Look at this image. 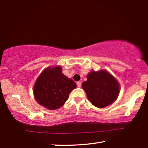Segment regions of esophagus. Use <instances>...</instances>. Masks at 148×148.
Returning a JSON list of instances; mask_svg holds the SVG:
<instances>
[{
  "mask_svg": "<svg viewBox=\"0 0 148 148\" xmlns=\"http://www.w3.org/2000/svg\"><path fill=\"white\" fill-rule=\"evenodd\" d=\"M77 86L78 87H80L82 86V83L80 82H77Z\"/></svg>",
  "mask_w": 148,
  "mask_h": 148,
  "instance_id": "obj_1",
  "label": "esophagus"
}]
</instances>
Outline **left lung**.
<instances>
[{
	"instance_id": "1",
	"label": "left lung",
	"mask_w": 148,
	"mask_h": 148,
	"mask_svg": "<svg viewBox=\"0 0 148 148\" xmlns=\"http://www.w3.org/2000/svg\"><path fill=\"white\" fill-rule=\"evenodd\" d=\"M87 78L82 84V88L92 105L102 108L116 101L119 92V84L108 72L105 70L91 71Z\"/></svg>"
}]
</instances>
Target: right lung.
Returning a JSON list of instances; mask_svg holds the SVG:
<instances>
[{
	"label": "right lung",
	"instance_id": "obj_1",
	"mask_svg": "<svg viewBox=\"0 0 148 148\" xmlns=\"http://www.w3.org/2000/svg\"><path fill=\"white\" fill-rule=\"evenodd\" d=\"M76 87L73 80L62 73L61 66L48 67L35 82L34 96L38 104L53 110L63 106L70 92Z\"/></svg>",
	"mask_w": 148,
	"mask_h": 148
}]
</instances>
